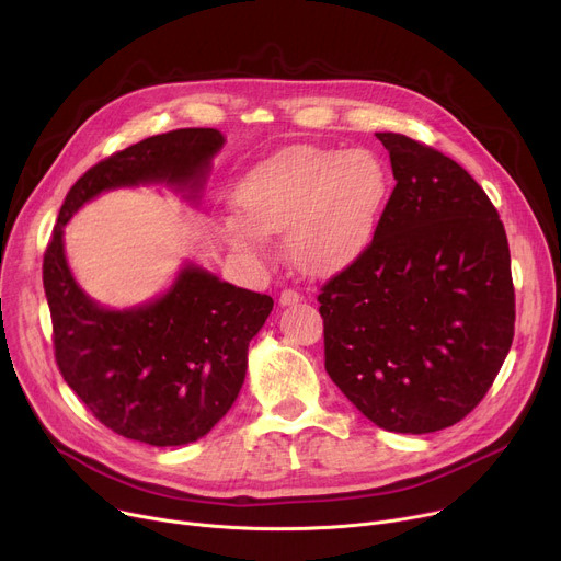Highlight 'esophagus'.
<instances>
[{
  "label": "esophagus",
  "mask_w": 561,
  "mask_h": 561,
  "mask_svg": "<svg viewBox=\"0 0 561 561\" xmlns=\"http://www.w3.org/2000/svg\"><path fill=\"white\" fill-rule=\"evenodd\" d=\"M300 300H302V296H300V293H298L296 288H284V290L279 293V305H282V307L298 305Z\"/></svg>",
  "instance_id": "1"
}]
</instances>
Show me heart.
I'll return each instance as SVG.
<instances>
[{
	"mask_svg": "<svg viewBox=\"0 0 561 561\" xmlns=\"http://www.w3.org/2000/svg\"><path fill=\"white\" fill-rule=\"evenodd\" d=\"M389 176L366 150L288 147L250 168L233 188L225 241L250 259L263 254L261 233L284 231L302 271L325 273L357 256L387 199Z\"/></svg>",
	"mask_w": 561,
	"mask_h": 561,
	"instance_id": "heart-1",
	"label": "heart"
}]
</instances>
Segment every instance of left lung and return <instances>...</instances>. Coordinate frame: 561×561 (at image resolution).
<instances>
[{
	"label": "left lung",
	"mask_w": 561,
	"mask_h": 561,
	"mask_svg": "<svg viewBox=\"0 0 561 561\" xmlns=\"http://www.w3.org/2000/svg\"><path fill=\"white\" fill-rule=\"evenodd\" d=\"M396 188L373 241L318 293L325 370L377 427L427 434L466 419L514 339L507 233L457 161L377 134Z\"/></svg>",
	"instance_id": "8db88e82"
}]
</instances>
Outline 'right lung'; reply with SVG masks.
I'll use <instances>...</instances> for the list:
<instances>
[{
  "label": "right lung",
  "instance_id": "1",
  "mask_svg": "<svg viewBox=\"0 0 561 561\" xmlns=\"http://www.w3.org/2000/svg\"><path fill=\"white\" fill-rule=\"evenodd\" d=\"M222 145L218 129H174L85 170L66 195L43 256L58 370L102 425L157 448L193 444L231 409L248 345L273 298L186 265L159 300L104 309L68 268L64 227L88 199L121 186L168 184L195 199Z\"/></svg>",
  "mask_w": 561,
  "mask_h": 561
}]
</instances>
